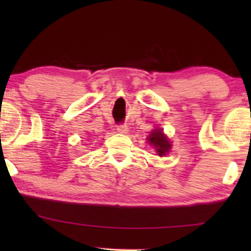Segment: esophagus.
Segmentation results:
<instances>
[{"label":"esophagus","instance_id":"34e87169","mask_svg":"<svg viewBox=\"0 0 251 251\" xmlns=\"http://www.w3.org/2000/svg\"><path fill=\"white\" fill-rule=\"evenodd\" d=\"M117 131L119 132V133H127V131H128V127H127V125H125V124H122V125H118L117 126Z\"/></svg>","mask_w":251,"mask_h":251}]
</instances>
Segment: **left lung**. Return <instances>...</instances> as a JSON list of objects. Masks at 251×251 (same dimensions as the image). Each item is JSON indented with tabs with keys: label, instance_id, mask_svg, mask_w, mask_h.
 I'll return each instance as SVG.
<instances>
[{
	"label": "left lung",
	"instance_id": "left-lung-1",
	"mask_svg": "<svg viewBox=\"0 0 251 251\" xmlns=\"http://www.w3.org/2000/svg\"><path fill=\"white\" fill-rule=\"evenodd\" d=\"M148 139L149 143L154 146L155 150H157V153L159 155H165L169 152V150L171 149L169 139L164 135L162 129L159 128L152 131L151 134L148 137Z\"/></svg>",
	"mask_w": 251,
	"mask_h": 251
}]
</instances>
